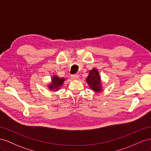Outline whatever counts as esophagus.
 Masks as SVG:
<instances>
[{"label":"esophagus","instance_id":"1","mask_svg":"<svg viewBox=\"0 0 151 151\" xmlns=\"http://www.w3.org/2000/svg\"><path fill=\"white\" fill-rule=\"evenodd\" d=\"M70 77H71V79L73 80H77L79 79V76L78 74H73V75H71Z\"/></svg>","mask_w":151,"mask_h":151}]
</instances>
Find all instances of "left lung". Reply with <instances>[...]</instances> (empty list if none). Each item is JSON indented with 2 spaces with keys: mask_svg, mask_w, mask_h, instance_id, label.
<instances>
[{
  "mask_svg": "<svg viewBox=\"0 0 151 151\" xmlns=\"http://www.w3.org/2000/svg\"><path fill=\"white\" fill-rule=\"evenodd\" d=\"M86 82L90 88L92 89L95 93H99L103 90L101 77L99 76L98 70L95 68L89 71V76L86 78Z\"/></svg>",
  "mask_w": 151,
  "mask_h": 151,
  "instance_id": "1",
  "label": "left lung"
}]
</instances>
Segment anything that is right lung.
Masks as SVG:
<instances>
[{
  "label": "right lung",
  "instance_id": "right-lung-1",
  "mask_svg": "<svg viewBox=\"0 0 151 151\" xmlns=\"http://www.w3.org/2000/svg\"><path fill=\"white\" fill-rule=\"evenodd\" d=\"M51 84L48 85L49 89L53 91H57L59 89V88H61L63 81H65L64 78H59L57 76H54L52 77Z\"/></svg>",
  "mask_w": 151,
  "mask_h": 151
}]
</instances>
